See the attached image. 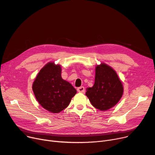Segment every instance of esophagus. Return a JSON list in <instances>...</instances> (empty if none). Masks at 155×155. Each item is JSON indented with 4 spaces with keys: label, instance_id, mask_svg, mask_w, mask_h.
I'll use <instances>...</instances> for the list:
<instances>
[{
    "label": "esophagus",
    "instance_id": "1",
    "mask_svg": "<svg viewBox=\"0 0 155 155\" xmlns=\"http://www.w3.org/2000/svg\"><path fill=\"white\" fill-rule=\"evenodd\" d=\"M77 91H78V92H80V93L84 92V91H85V88H84V87H80L77 88Z\"/></svg>",
    "mask_w": 155,
    "mask_h": 155
}]
</instances>
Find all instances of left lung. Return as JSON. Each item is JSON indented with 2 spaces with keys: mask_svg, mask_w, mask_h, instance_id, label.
I'll return each mask as SVG.
<instances>
[{
  "mask_svg": "<svg viewBox=\"0 0 155 155\" xmlns=\"http://www.w3.org/2000/svg\"><path fill=\"white\" fill-rule=\"evenodd\" d=\"M123 91V84L114 70L101 63L95 68L94 85L87 88L85 95L95 108L107 110L119 101Z\"/></svg>",
  "mask_w": 155,
  "mask_h": 155,
  "instance_id": "1",
  "label": "left lung"
}]
</instances>
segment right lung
<instances>
[{
	"instance_id": "1",
	"label": "right lung",
	"mask_w": 155,
	"mask_h": 155,
	"mask_svg": "<svg viewBox=\"0 0 155 155\" xmlns=\"http://www.w3.org/2000/svg\"><path fill=\"white\" fill-rule=\"evenodd\" d=\"M61 67L50 62L41 70L32 84V91L39 104L52 113L67 108L76 89L61 75Z\"/></svg>"
}]
</instances>
